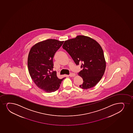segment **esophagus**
<instances>
[{
	"label": "esophagus",
	"mask_w": 133,
	"mask_h": 133,
	"mask_svg": "<svg viewBox=\"0 0 133 133\" xmlns=\"http://www.w3.org/2000/svg\"><path fill=\"white\" fill-rule=\"evenodd\" d=\"M75 74L74 73H71L70 75H69V76L70 77H75Z\"/></svg>",
	"instance_id": "34e87169"
}]
</instances>
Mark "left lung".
<instances>
[{"mask_svg": "<svg viewBox=\"0 0 133 133\" xmlns=\"http://www.w3.org/2000/svg\"><path fill=\"white\" fill-rule=\"evenodd\" d=\"M63 48L77 65L82 63L83 70L78 75L83 78V82L80 87L87 89L95 87L102 78L106 67L103 51L100 45L90 37L79 35L66 40Z\"/></svg>", "mask_w": 133, "mask_h": 133, "instance_id": "obj_1", "label": "left lung"}]
</instances>
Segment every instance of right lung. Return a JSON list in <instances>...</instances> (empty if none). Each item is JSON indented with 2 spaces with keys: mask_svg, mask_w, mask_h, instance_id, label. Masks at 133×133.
Wrapping results in <instances>:
<instances>
[{
  "mask_svg": "<svg viewBox=\"0 0 133 133\" xmlns=\"http://www.w3.org/2000/svg\"><path fill=\"white\" fill-rule=\"evenodd\" d=\"M63 42L48 39L37 43L29 51L28 59L29 74L36 85L47 93L58 90L65 78H58L56 72L52 71L54 57Z\"/></svg>",
  "mask_w": 133,
  "mask_h": 133,
  "instance_id": "1",
  "label": "right lung"
}]
</instances>
